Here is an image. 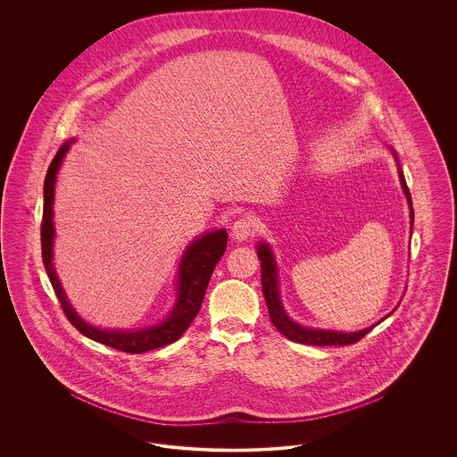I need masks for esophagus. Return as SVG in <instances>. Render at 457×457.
<instances>
[{
    "instance_id": "obj_1",
    "label": "esophagus",
    "mask_w": 457,
    "mask_h": 457,
    "mask_svg": "<svg viewBox=\"0 0 457 457\" xmlns=\"http://www.w3.org/2000/svg\"><path fill=\"white\" fill-rule=\"evenodd\" d=\"M233 237L237 239H246L250 237H253L257 231H259V220L253 218V216H241V218L235 220L233 224Z\"/></svg>"
}]
</instances>
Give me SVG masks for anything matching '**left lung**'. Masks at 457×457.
<instances>
[{
    "label": "left lung",
    "instance_id": "8db88e82",
    "mask_svg": "<svg viewBox=\"0 0 457 457\" xmlns=\"http://www.w3.org/2000/svg\"><path fill=\"white\" fill-rule=\"evenodd\" d=\"M399 176H401L403 190H404V194L408 196V202H410V207H411L413 204H411L408 185H406V181L403 178V171H399ZM413 220L414 212L413 209H411V226H413ZM257 255L261 259L262 291H263V298H265V303H267V308H269L270 320H272V324L276 326V328L283 334L284 337H287L289 341L300 343V345H310V346H346V345L358 343L361 337H365L369 334L370 330H373V327L377 326L375 324V326L367 327V328L358 330V332H334V330L308 328V327L295 324L286 315L281 300H279L278 270H276V262H274L270 248L265 243H261Z\"/></svg>",
    "mask_w": 457,
    "mask_h": 457
}]
</instances>
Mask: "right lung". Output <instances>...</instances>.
<instances>
[{"label": "right lung", "instance_id": "add662e5", "mask_svg": "<svg viewBox=\"0 0 457 457\" xmlns=\"http://www.w3.org/2000/svg\"><path fill=\"white\" fill-rule=\"evenodd\" d=\"M73 140L63 144L56 155L53 157L47 174L44 179V209L43 222H41V246H43V262L47 272V278L53 284V289L62 303L66 319L70 324L80 330L88 339L97 341L109 348L118 349L130 354H140L151 349L161 348L166 345H171L176 339L183 336V332L194 322V319L202 306L207 284L211 281L212 270L216 263L220 261L226 250L228 233L224 229L207 233L202 238L195 239L185 252L181 263H179V279H178V303L173 308L170 319L162 322L161 326L151 328H140V330H103L97 327L86 324L68 303L65 293L62 289V284L56 278L54 267H53V238H54V228H53V202H54V181L56 173L62 166V161L70 149V144Z\"/></svg>", "mask_w": 457, "mask_h": 457}]
</instances>
